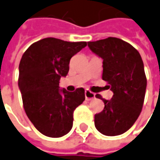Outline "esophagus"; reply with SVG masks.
<instances>
[{
	"instance_id": "1",
	"label": "esophagus",
	"mask_w": 160,
	"mask_h": 160,
	"mask_svg": "<svg viewBox=\"0 0 160 160\" xmlns=\"http://www.w3.org/2000/svg\"><path fill=\"white\" fill-rule=\"evenodd\" d=\"M84 95H85V98H86V100H91V99H92L95 98V93L92 92L91 91H89V90H85V92H84Z\"/></svg>"
}]
</instances>
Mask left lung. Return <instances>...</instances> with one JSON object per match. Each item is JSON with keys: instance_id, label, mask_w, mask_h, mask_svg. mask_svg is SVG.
Listing matches in <instances>:
<instances>
[{"instance_id": "obj_1", "label": "left lung", "mask_w": 160, "mask_h": 160, "mask_svg": "<svg viewBox=\"0 0 160 160\" xmlns=\"http://www.w3.org/2000/svg\"><path fill=\"white\" fill-rule=\"evenodd\" d=\"M88 47L102 58V79L113 92L110 100L96 95L105 108L95 114V127L105 136L122 135L136 122L143 105L147 80L141 55L130 44L117 38L88 42Z\"/></svg>"}]
</instances>
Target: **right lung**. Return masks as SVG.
Masks as SVG:
<instances>
[{
    "mask_svg": "<svg viewBox=\"0 0 160 160\" xmlns=\"http://www.w3.org/2000/svg\"><path fill=\"white\" fill-rule=\"evenodd\" d=\"M87 46L84 41L68 42L46 38L31 45L19 64L18 87L28 118L39 132L61 138L71 130L74 110L85 99L83 88L69 92L59 89L69 61Z\"/></svg>",
    "mask_w": 160,
    "mask_h": 160,
    "instance_id": "1",
    "label": "right lung"
}]
</instances>
